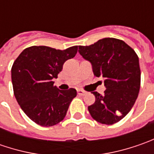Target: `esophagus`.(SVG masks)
Segmentation results:
<instances>
[{"label": "esophagus", "instance_id": "obj_1", "mask_svg": "<svg viewBox=\"0 0 154 154\" xmlns=\"http://www.w3.org/2000/svg\"><path fill=\"white\" fill-rule=\"evenodd\" d=\"M77 93H78V95H80V96H83V95H85V94H86V92H85L84 90L78 89V90H77Z\"/></svg>", "mask_w": 154, "mask_h": 154}]
</instances>
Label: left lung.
<instances>
[{
  "label": "left lung",
  "instance_id": "1",
  "mask_svg": "<svg viewBox=\"0 0 154 154\" xmlns=\"http://www.w3.org/2000/svg\"><path fill=\"white\" fill-rule=\"evenodd\" d=\"M79 52L92 63L94 75L104 78V94L92 92L96 99L88 106L92 117L107 125L121 121L139 94L140 69L137 54L125 42L113 38L79 46Z\"/></svg>",
  "mask_w": 154,
  "mask_h": 154
}]
</instances>
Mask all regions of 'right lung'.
I'll use <instances>...</instances> for the list:
<instances>
[{
  "label": "right lung",
  "instance_id": "obj_1",
  "mask_svg": "<svg viewBox=\"0 0 154 154\" xmlns=\"http://www.w3.org/2000/svg\"><path fill=\"white\" fill-rule=\"evenodd\" d=\"M78 46L56 50L48 46H31L16 58L12 67L15 98L22 110L35 123L54 126L66 116L69 104L77 92L74 88L59 90L54 78L64 62L75 56Z\"/></svg>",
  "mask_w": 154,
  "mask_h": 154
}]
</instances>
